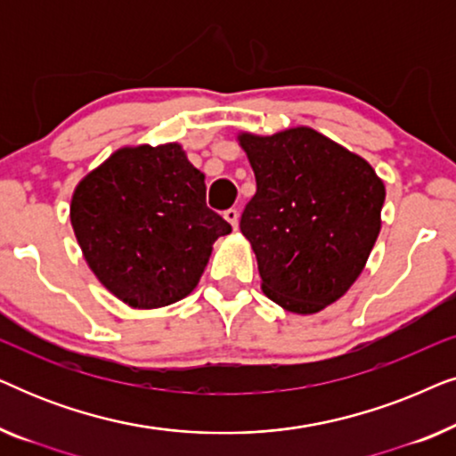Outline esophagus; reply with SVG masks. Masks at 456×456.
Returning a JSON list of instances; mask_svg holds the SVG:
<instances>
[{
  "instance_id": "obj_1",
  "label": "esophagus",
  "mask_w": 456,
  "mask_h": 456,
  "mask_svg": "<svg viewBox=\"0 0 456 456\" xmlns=\"http://www.w3.org/2000/svg\"><path fill=\"white\" fill-rule=\"evenodd\" d=\"M224 217H226V220L230 222V226H232L234 230L239 228V209H226L224 211Z\"/></svg>"
}]
</instances>
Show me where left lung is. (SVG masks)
Returning a JSON list of instances; mask_svg holds the SVG:
<instances>
[{
    "mask_svg": "<svg viewBox=\"0 0 456 456\" xmlns=\"http://www.w3.org/2000/svg\"><path fill=\"white\" fill-rule=\"evenodd\" d=\"M257 192L240 232L261 289L292 314H317L351 289L379 234L386 191L363 158L314 128L240 134Z\"/></svg>",
    "mask_w": 456,
    "mask_h": 456,
    "instance_id": "8db88e82",
    "label": "left lung"
}]
</instances>
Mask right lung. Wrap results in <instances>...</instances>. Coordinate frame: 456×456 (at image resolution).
<instances>
[{"mask_svg": "<svg viewBox=\"0 0 456 456\" xmlns=\"http://www.w3.org/2000/svg\"><path fill=\"white\" fill-rule=\"evenodd\" d=\"M70 220L86 264L130 307L191 295L217 236L232 226L205 203V176L176 142L126 147L80 180Z\"/></svg>", "mask_w": 456, "mask_h": 456, "instance_id": "obj_1", "label": "right lung"}]
</instances>
